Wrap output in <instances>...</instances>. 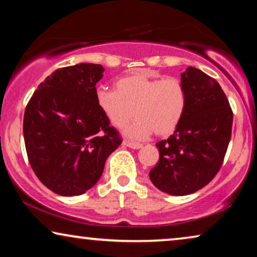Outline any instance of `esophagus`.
I'll list each match as a JSON object with an SVG mask.
<instances>
[{"mask_svg":"<svg viewBox=\"0 0 257 257\" xmlns=\"http://www.w3.org/2000/svg\"><path fill=\"white\" fill-rule=\"evenodd\" d=\"M125 146H127V147H130V149H133V150H138V149H142L143 147V144H139V143H135V142H132V140H125L124 143Z\"/></svg>","mask_w":257,"mask_h":257,"instance_id":"obj_1","label":"esophagus"}]
</instances>
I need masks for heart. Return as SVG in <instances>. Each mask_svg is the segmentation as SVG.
I'll return each mask as SVG.
<instances>
[{"label": "heart", "mask_w": 257, "mask_h": 257, "mask_svg": "<svg viewBox=\"0 0 257 257\" xmlns=\"http://www.w3.org/2000/svg\"><path fill=\"white\" fill-rule=\"evenodd\" d=\"M96 99L101 112L117 127L138 115L124 132L139 139L153 132L163 137L173 133L187 106V92L180 79L159 78L146 73L121 77L115 83V89H98Z\"/></svg>", "instance_id": "heart-1"}]
</instances>
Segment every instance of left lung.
Returning <instances> with one entry per match:
<instances>
[{
  "instance_id": "left-lung-1",
  "label": "left lung",
  "mask_w": 257,
  "mask_h": 257,
  "mask_svg": "<svg viewBox=\"0 0 257 257\" xmlns=\"http://www.w3.org/2000/svg\"><path fill=\"white\" fill-rule=\"evenodd\" d=\"M187 106L173 135L156 144L159 161L150 171L158 189L187 195L205 187L222 166L231 137L233 111L220 84L201 70L181 73Z\"/></svg>"
}]
</instances>
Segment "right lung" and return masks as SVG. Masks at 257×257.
I'll use <instances>...</instances> for the list:
<instances>
[{"label": "right lung", "mask_w": 257, "mask_h": 257, "mask_svg": "<svg viewBox=\"0 0 257 257\" xmlns=\"http://www.w3.org/2000/svg\"><path fill=\"white\" fill-rule=\"evenodd\" d=\"M99 64L57 69L26 107L23 136L30 166L45 187L63 196L93 187L122 139L98 106Z\"/></svg>", "instance_id": "right-lung-1"}]
</instances>
